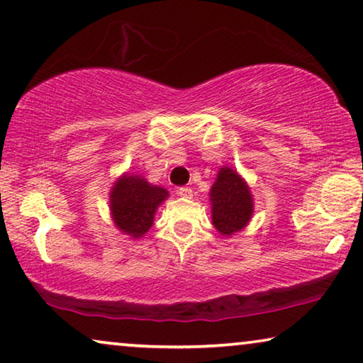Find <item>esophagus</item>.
<instances>
[{"instance_id":"obj_1","label":"esophagus","mask_w":363,"mask_h":363,"mask_svg":"<svg viewBox=\"0 0 363 363\" xmlns=\"http://www.w3.org/2000/svg\"><path fill=\"white\" fill-rule=\"evenodd\" d=\"M177 194H178V196H182V198H191L193 196V189L189 186H180V188H177Z\"/></svg>"}]
</instances>
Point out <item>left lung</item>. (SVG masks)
Segmentation results:
<instances>
[{
  "label": "left lung",
  "instance_id": "1",
  "mask_svg": "<svg viewBox=\"0 0 363 363\" xmlns=\"http://www.w3.org/2000/svg\"><path fill=\"white\" fill-rule=\"evenodd\" d=\"M213 224L230 237L248 225L253 214V196L247 182L235 170L222 167L209 191Z\"/></svg>",
  "mask_w": 363,
  "mask_h": 363
}]
</instances>
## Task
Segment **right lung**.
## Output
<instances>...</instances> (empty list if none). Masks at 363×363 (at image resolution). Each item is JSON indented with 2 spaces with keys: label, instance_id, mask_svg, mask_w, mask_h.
I'll return each instance as SVG.
<instances>
[{
  "label": "right lung",
  "instance_id": "right-lung-1",
  "mask_svg": "<svg viewBox=\"0 0 363 363\" xmlns=\"http://www.w3.org/2000/svg\"><path fill=\"white\" fill-rule=\"evenodd\" d=\"M169 198L165 188L150 185L141 175H121L110 191V213L125 235L141 238L154 224L155 211Z\"/></svg>",
  "mask_w": 363,
  "mask_h": 363
}]
</instances>
